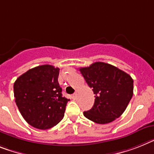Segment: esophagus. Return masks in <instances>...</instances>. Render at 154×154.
Listing matches in <instances>:
<instances>
[{
  "mask_svg": "<svg viewBox=\"0 0 154 154\" xmlns=\"http://www.w3.org/2000/svg\"><path fill=\"white\" fill-rule=\"evenodd\" d=\"M76 97H77V94H74L72 95V98L73 99H76Z\"/></svg>",
  "mask_w": 154,
  "mask_h": 154,
  "instance_id": "esophagus-1",
  "label": "esophagus"
}]
</instances>
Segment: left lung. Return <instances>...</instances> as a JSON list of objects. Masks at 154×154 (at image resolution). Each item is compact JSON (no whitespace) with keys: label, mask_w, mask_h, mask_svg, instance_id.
Segmentation results:
<instances>
[{"label":"left lung","mask_w":154,"mask_h":154,"mask_svg":"<svg viewBox=\"0 0 154 154\" xmlns=\"http://www.w3.org/2000/svg\"><path fill=\"white\" fill-rule=\"evenodd\" d=\"M79 71L95 94L94 106L83 112L85 117L99 124H109L120 117L133 96L131 77L104 62H95Z\"/></svg>","instance_id":"1"}]
</instances>
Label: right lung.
<instances>
[{
	"mask_svg": "<svg viewBox=\"0 0 154 154\" xmlns=\"http://www.w3.org/2000/svg\"><path fill=\"white\" fill-rule=\"evenodd\" d=\"M60 68L45 64L28 70L14 83V97L20 113L30 125L46 130L63 119L69 99L62 96Z\"/></svg>",
	"mask_w": 154,
	"mask_h": 154,
	"instance_id": "1",
	"label": "right lung"
}]
</instances>
